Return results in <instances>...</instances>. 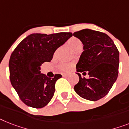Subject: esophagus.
Instances as JSON below:
<instances>
[{"mask_svg":"<svg viewBox=\"0 0 129 129\" xmlns=\"http://www.w3.org/2000/svg\"><path fill=\"white\" fill-rule=\"evenodd\" d=\"M62 76H69V73H65V72H63V73H62Z\"/></svg>","mask_w":129,"mask_h":129,"instance_id":"1","label":"esophagus"}]
</instances>
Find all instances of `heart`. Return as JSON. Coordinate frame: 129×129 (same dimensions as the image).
Returning <instances> with one entry per match:
<instances>
[{"label":"heart","instance_id":"obj_1","mask_svg":"<svg viewBox=\"0 0 129 129\" xmlns=\"http://www.w3.org/2000/svg\"><path fill=\"white\" fill-rule=\"evenodd\" d=\"M68 44L72 47V49L74 51H77L80 49L82 47V43L79 39L76 38H72L68 41ZM72 64L71 62H63L61 63L59 66V68L62 71H69L72 69Z\"/></svg>","mask_w":129,"mask_h":129}]
</instances>
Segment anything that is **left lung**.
Returning <instances> with one entry per match:
<instances>
[{"mask_svg":"<svg viewBox=\"0 0 129 129\" xmlns=\"http://www.w3.org/2000/svg\"><path fill=\"white\" fill-rule=\"evenodd\" d=\"M82 41L84 51L76 64L79 82L74 86L78 95L90 101H97L107 95L117 80L119 53L113 40L104 33L90 29L74 32ZM82 72L88 78H82Z\"/></svg>","mask_w":129,"mask_h":129,"instance_id":"left-lung-1","label":"left lung"}]
</instances>
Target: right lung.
Masks as SVG:
<instances>
[{
    "label": "right lung",
    "mask_w": 129,
    "mask_h": 129,
    "mask_svg": "<svg viewBox=\"0 0 129 129\" xmlns=\"http://www.w3.org/2000/svg\"><path fill=\"white\" fill-rule=\"evenodd\" d=\"M72 36L70 32L32 34L12 52L9 60L10 82L25 105L38 109L51 100L55 83L62 76L48 77L41 74L40 67L43 62H50L55 51Z\"/></svg>",
    "instance_id": "1"
}]
</instances>
